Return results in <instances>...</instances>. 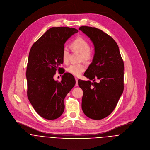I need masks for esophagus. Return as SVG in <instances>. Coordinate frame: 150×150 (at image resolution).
<instances>
[{
	"label": "esophagus",
	"instance_id": "esophagus-1",
	"mask_svg": "<svg viewBox=\"0 0 150 150\" xmlns=\"http://www.w3.org/2000/svg\"><path fill=\"white\" fill-rule=\"evenodd\" d=\"M75 81H76V84H75V85L77 86H78V78H75Z\"/></svg>",
	"mask_w": 150,
	"mask_h": 150
}]
</instances>
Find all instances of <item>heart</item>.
Returning <instances> with one entry per match:
<instances>
[{"mask_svg": "<svg viewBox=\"0 0 150 150\" xmlns=\"http://www.w3.org/2000/svg\"><path fill=\"white\" fill-rule=\"evenodd\" d=\"M72 50L81 52V59L84 61H89L93 57V51L90 48L88 41L85 38L79 37L75 39L71 44ZM62 59L65 64L68 63L69 58V50L67 47L62 48L61 53ZM86 67L82 63L70 65L67 71L74 76H78L85 71Z\"/></svg>", "mask_w": 150, "mask_h": 150, "instance_id": "b5f03b06", "label": "heart"}]
</instances>
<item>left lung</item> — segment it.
<instances>
[{"label": "left lung", "instance_id": "8db88e82", "mask_svg": "<svg viewBox=\"0 0 150 150\" xmlns=\"http://www.w3.org/2000/svg\"><path fill=\"white\" fill-rule=\"evenodd\" d=\"M79 30L90 38L95 47L92 62L84 73L89 80H78L83 92L82 109L89 118L103 119L112 113L123 93L124 62L112 37L95 27L81 26Z\"/></svg>", "mask_w": 150, "mask_h": 150}]
</instances>
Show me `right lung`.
I'll return each instance as SVG.
<instances>
[{"mask_svg":"<svg viewBox=\"0 0 150 150\" xmlns=\"http://www.w3.org/2000/svg\"><path fill=\"white\" fill-rule=\"evenodd\" d=\"M78 32L68 27H51L32 45L26 71L27 97L35 112L47 120L59 117L65 109L64 99L75 85L74 76L60 68L66 41ZM58 69L64 75L61 82L53 76Z\"/></svg>","mask_w":150,"mask_h":150,"instance_id":"add662e5","label":"right lung"}]
</instances>
